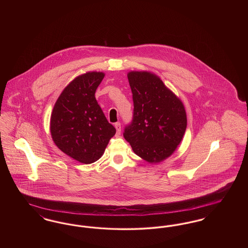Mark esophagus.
<instances>
[{
    "label": "esophagus",
    "mask_w": 248,
    "mask_h": 248,
    "mask_svg": "<svg viewBox=\"0 0 248 248\" xmlns=\"http://www.w3.org/2000/svg\"><path fill=\"white\" fill-rule=\"evenodd\" d=\"M115 128H116V136H120L121 135V124L120 123H116L114 124Z\"/></svg>",
    "instance_id": "1"
}]
</instances>
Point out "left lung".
<instances>
[{"mask_svg": "<svg viewBox=\"0 0 248 248\" xmlns=\"http://www.w3.org/2000/svg\"><path fill=\"white\" fill-rule=\"evenodd\" d=\"M133 94V121L124 137L138 156L151 164L170 157L183 139L187 114L182 101L151 71L127 73Z\"/></svg>", "mask_w": 248, "mask_h": 248, "instance_id": "obj_1", "label": "left lung"}]
</instances>
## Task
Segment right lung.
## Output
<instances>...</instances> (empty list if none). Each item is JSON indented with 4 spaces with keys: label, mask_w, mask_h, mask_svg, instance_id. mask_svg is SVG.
I'll return each mask as SVG.
<instances>
[{
    "label": "right lung",
    "mask_w": 248,
    "mask_h": 248,
    "mask_svg": "<svg viewBox=\"0 0 248 248\" xmlns=\"http://www.w3.org/2000/svg\"><path fill=\"white\" fill-rule=\"evenodd\" d=\"M104 76V72L88 71L74 78L59 95L50 119L51 137L56 146L85 165L103 155L116 133L94 97Z\"/></svg>",
    "instance_id": "1"
}]
</instances>
